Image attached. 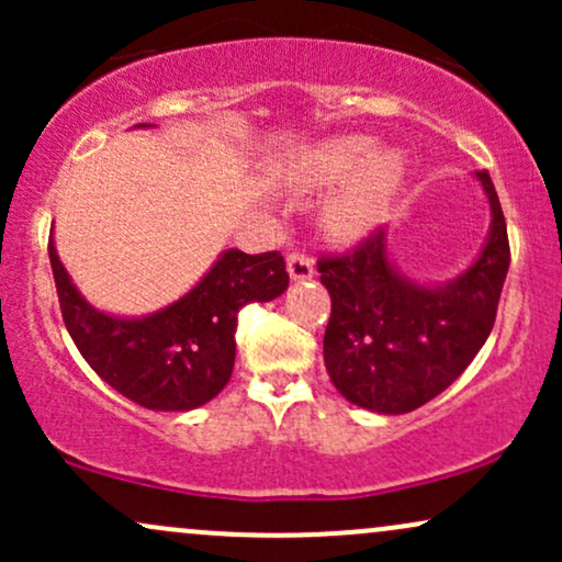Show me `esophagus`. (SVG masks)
<instances>
[{
	"label": "esophagus",
	"instance_id": "34e87169",
	"mask_svg": "<svg viewBox=\"0 0 562 562\" xmlns=\"http://www.w3.org/2000/svg\"><path fill=\"white\" fill-rule=\"evenodd\" d=\"M288 274L293 282L312 280L314 277V263L306 254H290L288 256Z\"/></svg>",
	"mask_w": 562,
	"mask_h": 562
}]
</instances>
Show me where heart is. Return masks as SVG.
<instances>
[{"label":"heart","instance_id":"b5f03b06","mask_svg":"<svg viewBox=\"0 0 562 562\" xmlns=\"http://www.w3.org/2000/svg\"><path fill=\"white\" fill-rule=\"evenodd\" d=\"M406 177L398 147H375L370 134H338L295 150L282 166V179L299 192H325V227L344 243H359L380 227Z\"/></svg>","mask_w":562,"mask_h":562}]
</instances>
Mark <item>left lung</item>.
<instances>
[{
    "label": "left lung",
    "instance_id": "1",
    "mask_svg": "<svg viewBox=\"0 0 562 562\" xmlns=\"http://www.w3.org/2000/svg\"><path fill=\"white\" fill-rule=\"evenodd\" d=\"M492 224L479 256L443 282H420L391 259L389 227L362 248L317 263L333 301L325 367L346 402L406 415L447 391L486 344L509 269L507 227L488 171H475Z\"/></svg>",
    "mask_w": 562,
    "mask_h": 562
}]
</instances>
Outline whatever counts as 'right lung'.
<instances>
[{
  "label": "right lung",
  "instance_id": "1",
  "mask_svg": "<svg viewBox=\"0 0 562 562\" xmlns=\"http://www.w3.org/2000/svg\"><path fill=\"white\" fill-rule=\"evenodd\" d=\"M134 128H153L137 124ZM63 319L87 364L128 402L156 412H190L229 383L235 367L237 314L288 290L285 259L227 248L209 272L158 312L124 317L97 308L74 285L49 237Z\"/></svg>",
  "mask_w": 562,
  "mask_h": 562
}]
</instances>
